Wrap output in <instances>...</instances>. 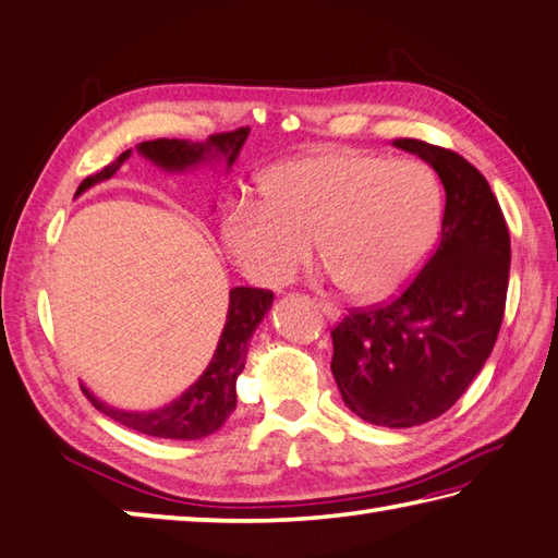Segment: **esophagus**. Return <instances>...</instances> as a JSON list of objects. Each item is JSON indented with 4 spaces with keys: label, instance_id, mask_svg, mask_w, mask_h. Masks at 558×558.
<instances>
[{
    "label": "esophagus",
    "instance_id": "34e87169",
    "mask_svg": "<svg viewBox=\"0 0 558 558\" xmlns=\"http://www.w3.org/2000/svg\"><path fill=\"white\" fill-rule=\"evenodd\" d=\"M317 307L327 314V319H331V322H337L339 317H341V312H339V307L333 305V302H327V300H319L317 302Z\"/></svg>",
    "mask_w": 558,
    "mask_h": 558
}]
</instances>
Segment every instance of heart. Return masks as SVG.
Wrapping results in <instances>:
<instances>
[{
  "mask_svg": "<svg viewBox=\"0 0 558 558\" xmlns=\"http://www.w3.org/2000/svg\"><path fill=\"white\" fill-rule=\"evenodd\" d=\"M441 192L427 166L356 150L292 158L263 180V205L236 202L221 236L260 286H286L314 239L341 288L380 300L412 278L437 236Z\"/></svg>",
  "mask_w": 558,
  "mask_h": 558,
  "instance_id": "heart-1",
  "label": "heart"
}]
</instances>
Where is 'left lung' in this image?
I'll return each instance as SVG.
<instances>
[{
    "instance_id": "obj_1",
    "label": "left lung",
    "mask_w": 558,
    "mask_h": 558,
    "mask_svg": "<svg viewBox=\"0 0 558 558\" xmlns=\"http://www.w3.org/2000/svg\"><path fill=\"white\" fill-rule=\"evenodd\" d=\"M392 146L437 170L441 239L400 298L337 324L331 373L353 414L402 429L447 412L488 361L508 298L510 231L469 160L417 138Z\"/></svg>"
}]
</instances>
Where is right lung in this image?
<instances>
[{
	"label": "right lung",
	"instance_id": "right-lung-1",
	"mask_svg": "<svg viewBox=\"0 0 558 558\" xmlns=\"http://www.w3.org/2000/svg\"><path fill=\"white\" fill-rule=\"evenodd\" d=\"M248 126L229 131V134H215L207 141H182V138H158V141H144L138 144V156H144L150 163L158 166L166 173H185V170H195L202 163H215V160H225L227 170L236 163L241 146L248 138ZM131 156V148L124 150L114 163H109L99 173L85 178L80 182L75 192L83 195L97 182H105L117 170L124 166V160ZM272 305V292L258 290V288H234L229 292V312L225 329L217 343L215 356H211L205 373L190 385V388L180 395L178 400L163 404L156 410H121L114 404H107L89 392L83 385V392L89 398L95 408L107 414L119 424L129 429H136L141 434L158 439H180V441H195L205 439L215 434L221 424L229 420V414L236 410V378L246 366L248 356V341L253 331L266 317V312Z\"/></svg>",
	"mask_w": 558,
	"mask_h": 558
}]
</instances>
